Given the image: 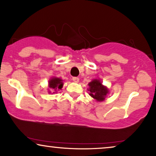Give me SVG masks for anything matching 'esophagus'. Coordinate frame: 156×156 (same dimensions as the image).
I'll return each mask as SVG.
<instances>
[{"label":"esophagus","instance_id":"34e87169","mask_svg":"<svg viewBox=\"0 0 156 156\" xmlns=\"http://www.w3.org/2000/svg\"><path fill=\"white\" fill-rule=\"evenodd\" d=\"M72 80H73L74 82H79V81H80V79H79L78 77H73V78H72Z\"/></svg>","mask_w":156,"mask_h":156}]
</instances>
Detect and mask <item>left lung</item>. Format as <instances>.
<instances>
[{"instance_id": "8db88e82", "label": "left lung", "mask_w": 156, "mask_h": 156, "mask_svg": "<svg viewBox=\"0 0 156 156\" xmlns=\"http://www.w3.org/2000/svg\"><path fill=\"white\" fill-rule=\"evenodd\" d=\"M90 95L98 102L105 100L106 95L109 93L108 89L102 85V82L99 80H94L88 84Z\"/></svg>"}]
</instances>
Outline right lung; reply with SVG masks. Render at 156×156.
Listing matches in <instances>:
<instances>
[{"label":"right lung","mask_w":156,"mask_h":156,"mask_svg":"<svg viewBox=\"0 0 156 156\" xmlns=\"http://www.w3.org/2000/svg\"><path fill=\"white\" fill-rule=\"evenodd\" d=\"M63 80L62 79L58 77H52L48 81V87H49L50 90L55 91L54 92H56L58 90H62V87H63ZM51 93V92H48Z\"/></svg>","instance_id":"add662e5"}]
</instances>
